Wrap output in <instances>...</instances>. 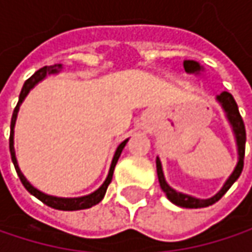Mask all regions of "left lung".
Masks as SVG:
<instances>
[{
  "label": "left lung",
  "mask_w": 252,
  "mask_h": 252,
  "mask_svg": "<svg viewBox=\"0 0 252 252\" xmlns=\"http://www.w3.org/2000/svg\"><path fill=\"white\" fill-rule=\"evenodd\" d=\"M184 68H185L187 73H198L201 70L200 64L195 63V61H184ZM218 100L222 103V106H223V109L226 112L227 120H229L230 126L233 128V132H235V137H236L238 153H239L238 165H236L235 171L232 172V175L227 178V181L225 182L223 188L215 197L207 198V200H200V198H194L191 195H187V194H182V192H176L175 189H172L166 184V181H165V176H163V172H162L160 160L158 159L156 160V168H158V178H159L160 188L166 194V197L174 204L179 206V207H185V209H200V207H207V206L215 204L216 201H219L225 195V192L232 187V184L239 178L241 172H242V168H244V156H245V140H247V132H245V126H244L242 117L239 114V109H238V105H236L233 96L229 92H223L222 94H219L218 96Z\"/></svg>",
  "instance_id": "8db88e82"
}]
</instances>
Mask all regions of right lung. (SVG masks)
Returning <instances> with one entry per match:
<instances>
[{
	"label": "right lung",
	"instance_id": "add662e5",
	"mask_svg": "<svg viewBox=\"0 0 252 252\" xmlns=\"http://www.w3.org/2000/svg\"><path fill=\"white\" fill-rule=\"evenodd\" d=\"M57 67L60 68L61 65L57 64V65H51V67H48V65H46V67H42L40 70H37L30 78H27L25 81V84H23V89H22V92H20V97H19L17 106L14 108L13 118H11V131H10V153H11V160H13V163H14L16 172H17V175L20 178L22 184L25 185L26 189H27L30 194H33L36 198H39L43 204H46V206H49V207H52V209H57V210H83V209H90L92 206L97 204V203L103 198V195H105V192H106V188H108V185H109L111 181H112V175H114L115 165H117V162H118V159H120V156H121V152H123V149L126 147L128 140L123 141V143L118 146V149H117V152H115V156H114V159H112V163H111L109 174L106 176L105 182L102 184V187H100L99 189H96L94 192H92V194H89V195H86V197H78V198H60V197H52V195H46V194L40 192L39 189H36L34 187H32V185L29 184V181H27L25 178V175L22 174V171H20V168H19V165H17V159H16V152H14V124H16V118H17L19 108H20L22 102L25 100L27 93L30 92V89H32L34 84H37L43 77L46 76V74L57 73V71H58Z\"/></svg>",
	"mask_w": 252,
	"mask_h": 252
}]
</instances>
